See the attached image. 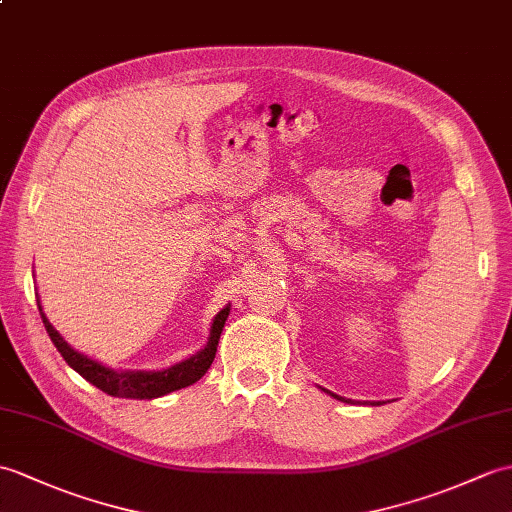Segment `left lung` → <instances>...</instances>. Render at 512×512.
I'll list each match as a JSON object with an SVG mask.
<instances>
[{
	"instance_id": "8db88e82",
	"label": "left lung",
	"mask_w": 512,
	"mask_h": 512,
	"mask_svg": "<svg viewBox=\"0 0 512 512\" xmlns=\"http://www.w3.org/2000/svg\"><path fill=\"white\" fill-rule=\"evenodd\" d=\"M323 390H325V388H323ZM325 392H327V395H331V397H334V399H340V401H347V399H344V397H338V395H334V392H329V390H325ZM347 403H349V401H347ZM375 406H382V403H379V401H377V403H375Z\"/></svg>"
}]
</instances>
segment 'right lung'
I'll list each match as a JSON object with an SVG mask.
<instances>
[{"label": "right lung", "mask_w": 512, "mask_h": 512, "mask_svg": "<svg viewBox=\"0 0 512 512\" xmlns=\"http://www.w3.org/2000/svg\"><path fill=\"white\" fill-rule=\"evenodd\" d=\"M37 305H39L47 334H50L54 347L63 355L65 362L74 368L78 375L85 377L89 384L106 392V395L126 397V399H157L163 395H170L174 390L196 384L198 379L209 371L213 358H216L222 327L227 323L229 312H231V303L222 307V310L216 314V318H213L207 344L198 353L189 355L187 360L176 362L168 368H161V371H130V368L117 371V368H111L98 360H93L89 355L80 353L71 347V344H67L65 338L58 334L50 320H47L41 299H37Z\"/></svg>", "instance_id": "1"}]
</instances>
